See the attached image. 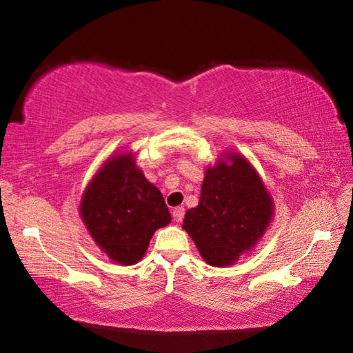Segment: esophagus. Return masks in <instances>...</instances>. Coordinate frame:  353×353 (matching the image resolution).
I'll return each mask as SVG.
<instances>
[{
  "mask_svg": "<svg viewBox=\"0 0 353 353\" xmlns=\"http://www.w3.org/2000/svg\"><path fill=\"white\" fill-rule=\"evenodd\" d=\"M183 214H185V210L182 207L174 208V210H172V219H174V223H181L183 219Z\"/></svg>",
  "mask_w": 353,
  "mask_h": 353,
  "instance_id": "34e87169",
  "label": "esophagus"
}]
</instances>
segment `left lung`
Segmentation results:
<instances>
[{
  "instance_id": "8db88e82",
  "label": "left lung",
  "mask_w": 353,
  "mask_h": 353,
  "mask_svg": "<svg viewBox=\"0 0 353 353\" xmlns=\"http://www.w3.org/2000/svg\"><path fill=\"white\" fill-rule=\"evenodd\" d=\"M272 214V196L252 163L225 151L205 168L199 204L185 213L182 229L208 265L225 268L255 249Z\"/></svg>"
}]
</instances>
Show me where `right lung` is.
<instances>
[{
    "mask_svg": "<svg viewBox=\"0 0 353 353\" xmlns=\"http://www.w3.org/2000/svg\"><path fill=\"white\" fill-rule=\"evenodd\" d=\"M79 214L97 246L123 266L139 263L154 232L171 223L162 193L132 151H118L101 165L83 190Z\"/></svg>",
    "mask_w": 353,
    "mask_h": 353,
    "instance_id": "right-lung-1",
    "label": "right lung"
}]
</instances>
